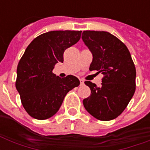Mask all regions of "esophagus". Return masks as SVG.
Masks as SVG:
<instances>
[{"instance_id":"obj_1","label":"esophagus","mask_w":150,"mask_h":150,"mask_svg":"<svg viewBox=\"0 0 150 150\" xmlns=\"http://www.w3.org/2000/svg\"><path fill=\"white\" fill-rule=\"evenodd\" d=\"M79 81L81 84H83V83H84V80L82 79H79Z\"/></svg>"}]
</instances>
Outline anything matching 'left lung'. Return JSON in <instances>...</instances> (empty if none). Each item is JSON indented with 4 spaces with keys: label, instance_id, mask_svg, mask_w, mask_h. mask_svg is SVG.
Here are the masks:
<instances>
[{
    "label": "left lung",
    "instance_id": "1",
    "mask_svg": "<svg viewBox=\"0 0 150 150\" xmlns=\"http://www.w3.org/2000/svg\"><path fill=\"white\" fill-rule=\"evenodd\" d=\"M82 39L93 54L89 70L103 75L100 87L85 82L91 94L83 105L95 118L110 121L125 110L135 93V64L125 44L110 33L87 30Z\"/></svg>",
    "mask_w": 150,
    "mask_h": 150
}]
</instances>
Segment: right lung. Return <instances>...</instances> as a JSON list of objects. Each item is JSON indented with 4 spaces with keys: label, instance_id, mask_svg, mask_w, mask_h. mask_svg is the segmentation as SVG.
Instances as JSON below:
<instances>
[{
    "label": "right lung",
    "instance_id": "right-lung-1",
    "mask_svg": "<svg viewBox=\"0 0 150 150\" xmlns=\"http://www.w3.org/2000/svg\"><path fill=\"white\" fill-rule=\"evenodd\" d=\"M82 31H50L36 37L27 47L17 67L15 87L29 115L50 118L58 111L68 92L79 86L73 75L60 78L53 73L63 62L64 52L80 40Z\"/></svg>",
    "mask_w": 150,
    "mask_h": 150
}]
</instances>
